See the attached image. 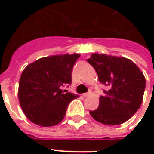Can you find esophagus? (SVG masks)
Masks as SVG:
<instances>
[{"label": "esophagus", "instance_id": "1", "mask_svg": "<svg viewBox=\"0 0 154 154\" xmlns=\"http://www.w3.org/2000/svg\"><path fill=\"white\" fill-rule=\"evenodd\" d=\"M90 94H91V93H90V92H89V93H86V94H82V96L85 97H89Z\"/></svg>", "mask_w": 154, "mask_h": 154}]
</instances>
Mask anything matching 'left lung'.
<instances>
[{"instance_id": "obj_1", "label": "left lung", "mask_w": 154, "mask_h": 154, "mask_svg": "<svg viewBox=\"0 0 154 154\" xmlns=\"http://www.w3.org/2000/svg\"><path fill=\"white\" fill-rule=\"evenodd\" d=\"M87 61L95 69L99 82L109 86L99 98V107L89 113L109 125L124 123L138 110L146 88L145 76L134 62L122 57L93 53Z\"/></svg>"}]
</instances>
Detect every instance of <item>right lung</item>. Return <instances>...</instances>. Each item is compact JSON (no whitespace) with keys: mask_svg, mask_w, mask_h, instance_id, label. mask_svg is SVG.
Instances as JSON below:
<instances>
[{"mask_svg":"<svg viewBox=\"0 0 154 154\" xmlns=\"http://www.w3.org/2000/svg\"><path fill=\"white\" fill-rule=\"evenodd\" d=\"M81 54L42 57L28 65L20 75L18 98L23 112L32 123L53 126L65 117L68 105L78 95L64 93L72 82V68Z\"/></svg>","mask_w":154,"mask_h":154,"instance_id":"right-lung-1","label":"right lung"}]
</instances>
